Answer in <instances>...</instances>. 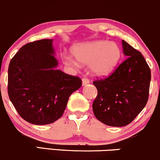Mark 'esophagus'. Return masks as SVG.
Returning <instances> with one entry per match:
<instances>
[{
    "instance_id": "34e87169",
    "label": "esophagus",
    "mask_w": 160,
    "mask_h": 160,
    "mask_svg": "<svg viewBox=\"0 0 160 160\" xmlns=\"http://www.w3.org/2000/svg\"><path fill=\"white\" fill-rule=\"evenodd\" d=\"M89 82H90V81L88 79V78H83V79H82V85L85 86V85H88Z\"/></svg>"
}]
</instances>
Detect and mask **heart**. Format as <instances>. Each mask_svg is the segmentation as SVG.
<instances>
[{"label":"heart","mask_w":160,"mask_h":160,"mask_svg":"<svg viewBox=\"0 0 160 160\" xmlns=\"http://www.w3.org/2000/svg\"><path fill=\"white\" fill-rule=\"evenodd\" d=\"M74 58L67 56L63 63L72 68H79L82 64L88 65L94 76L105 77L113 71L119 62L121 52L119 46L112 41H93L74 45L71 49Z\"/></svg>","instance_id":"1"}]
</instances>
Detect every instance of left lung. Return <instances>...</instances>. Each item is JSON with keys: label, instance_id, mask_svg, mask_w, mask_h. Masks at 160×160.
<instances>
[{"label": "left lung", "instance_id": "8db88e82", "mask_svg": "<svg viewBox=\"0 0 160 160\" xmlns=\"http://www.w3.org/2000/svg\"><path fill=\"white\" fill-rule=\"evenodd\" d=\"M127 57L110 76L93 82L98 96L93 103L95 117L109 126L122 127L135 119L148 100L151 73L146 60L126 41Z\"/></svg>", "mask_w": 160, "mask_h": 160}]
</instances>
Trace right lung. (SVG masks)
Wrapping results in <instances>:
<instances>
[{"mask_svg":"<svg viewBox=\"0 0 160 160\" xmlns=\"http://www.w3.org/2000/svg\"><path fill=\"white\" fill-rule=\"evenodd\" d=\"M53 39L22 46L10 60L8 94L18 113L28 122L44 125L63 114L70 95L82 80L57 69Z\"/></svg>","mask_w":160,"mask_h":160,"instance_id":"right-lung-1","label":"right lung"}]
</instances>
